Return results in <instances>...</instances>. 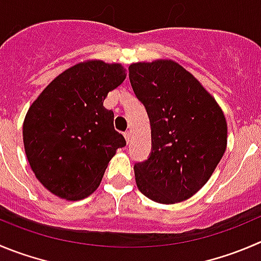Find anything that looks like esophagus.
Here are the masks:
<instances>
[{
  "mask_svg": "<svg viewBox=\"0 0 261 261\" xmlns=\"http://www.w3.org/2000/svg\"><path fill=\"white\" fill-rule=\"evenodd\" d=\"M124 137H125L126 142H130V140H132V132L130 130H126V132H124Z\"/></svg>",
  "mask_w": 261,
  "mask_h": 261,
  "instance_id": "obj_1",
  "label": "esophagus"
}]
</instances>
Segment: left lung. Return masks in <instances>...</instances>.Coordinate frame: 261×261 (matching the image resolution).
Listing matches in <instances>:
<instances>
[{"label": "left lung", "mask_w": 261, "mask_h": 261, "mask_svg": "<svg viewBox=\"0 0 261 261\" xmlns=\"http://www.w3.org/2000/svg\"><path fill=\"white\" fill-rule=\"evenodd\" d=\"M129 81L151 125L150 155L135 164L138 188L155 202L187 200L209 180L224 155L223 111L174 61L132 64Z\"/></svg>", "instance_id": "left-lung-1"}]
</instances>
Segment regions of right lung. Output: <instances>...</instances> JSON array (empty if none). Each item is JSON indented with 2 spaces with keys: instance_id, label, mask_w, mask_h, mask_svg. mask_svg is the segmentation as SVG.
<instances>
[{
  "instance_id": "right-lung-1",
  "label": "right lung",
  "mask_w": 261,
  "mask_h": 261,
  "mask_svg": "<svg viewBox=\"0 0 261 261\" xmlns=\"http://www.w3.org/2000/svg\"><path fill=\"white\" fill-rule=\"evenodd\" d=\"M119 64L87 61L68 69L44 88L23 125L27 158L37 179L66 200H81L100 185L109 161L126 145L103 106L123 83Z\"/></svg>"
}]
</instances>
